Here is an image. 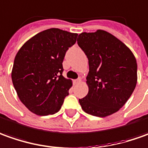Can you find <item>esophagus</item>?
<instances>
[{
    "mask_svg": "<svg viewBox=\"0 0 148 148\" xmlns=\"http://www.w3.org/2000/svg\"><path fill=\"white\" fill-rule=\"evenodd\" d=\"M80 81H81V79L80 78H78V79H76V80H75L73 82H74V84H79Z\"/></svg>",
    "mask_w": 148,
    "mask_h": 148,
    "instance_id": "34e87169",
    "label": "esophagus"
}]
</instances>
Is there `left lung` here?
<instances>
[{"label":"left lung","instance_id":"obj_1","mask_svg":"<svg viewBox=\"0 0 148 148\" xmlns=\"http://www.w3.org/2000/svg\"><path fill=\"white\" fill-rule=\"evenodd\" d=\"M77 43L88 60V92L79 99L88 114L104 118L126 104L137 84L135 57L123 42L102 29L81 33Z\"/></svg>","mask_w":148,"mask_h":148}]
</instances>
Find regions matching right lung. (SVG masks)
Returning <instances> with one entry per match:
<instances>
[{"mask_svg": "<svg viewBox=\"0 0 148 148\" xmlns=\"http://www.w3.org/2000/svg\"><path fill=\"white\" fill-rule=\"evenodd\" d=\"M77 35L58 28L46 29L17 53L11 74L13 84L20 101L34 114H56L69 94L72 82L62 75V64Z\"/></svg>", "mask_w": 148, "mask_h": 148, "instance_id": "add662e5", "label": "right lung"}]
</instances>
